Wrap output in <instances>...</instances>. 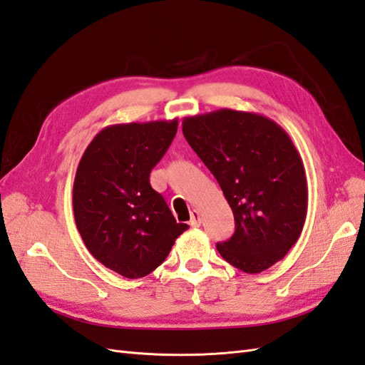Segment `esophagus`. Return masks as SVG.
<instances>
[{
  "label": "esophagus",
  "instance_id": "34e87169",
  "mask_svg": "<svg viewBox=\"0 0 365 365\" xmlns=\"http://www.w3.org/2000/svg\"><path fill=\"white\" fill-rule=\"evenodd\" d=\"M200 222H202V220H200V212L194 210V211L191 212L190 225H191V227H199V225H200Z\"/></svg>",
  "mask_w": 365,
  "mask_h": 365
}]
</instances>
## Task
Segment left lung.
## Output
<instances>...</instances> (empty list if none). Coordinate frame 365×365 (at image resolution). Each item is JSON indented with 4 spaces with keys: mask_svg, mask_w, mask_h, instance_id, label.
<instances>
[{
    "mask_svg": "<svg viewBox=\"0 0 365 365\" xmlns=\"http://www.w3.org/2000/svg\"><path fill=\"white\" fill-rule=\"evenodd\" d=\"M182 126L235 214L220 256L240 272H265L296 244L307 217V177L292 138L276 121L235 109L186 117Z\"/></svg>",
    "mask_w": 365,
    "mask_h": 365,
    "instance_id": "obj_1",
    "label": "left lung"
}]
</instances>
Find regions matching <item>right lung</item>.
Masks as SVG:
<instances>
[{"label": "right lung", "instance_id": "right-lung-1", "mask_svg": "<svg viewBox=\"0 0 365 365\" xmlns=\"http://www.w3.org/2000/svg\"><path fill=\"white\" fill-rule=\"evenodd\" d=\"M177 125L174 118L106 126L78 163L72 203L80 236L100 264L123 277L154 272L188 230L149 183Z\"/></svg>", "mask_w": 365, "mask_h": 365}]
</instances>
